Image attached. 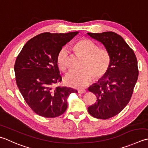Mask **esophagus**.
Segmentation results:
<instances>
[{
	"mask_svg": "<svg viewBox=\"0 0 148 148\" xmlns=\"http://www.w3.org/2000/svg\"><path fill=\"white\" fill-rule=\"evenodd\" d=\"M85 92H86V90L85 89H81L78 90V93L79 94H84L85 93Z\"/></svg>",
	"mask_w": 148,
	"mask_h": 148,
	"instance_id": "obj_1",
	"label": "esophagus"
}]
</instances>
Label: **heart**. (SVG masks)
Listing matches in <instances>:
<instances>
[{
    "instance_id": "1",
    "label": "heart",
    "mask_w": 148,
    "mask_h": 148,
    "mask_svg": "<svg viewBox=\"0 0 148 148\" xmlns=\"http://www.w3.org/2000/svg\"><path fill=\"white\" fill-rule=\"evenodd\" d=\"M76 53L85 58L82 71H70L65 74L64 82L66 85L76 88H83L92 81V77L99 79L108 71L110 65V56L105 49H101L92 40L84 38L74 45ZM69 53L62 48L57 55L56 63L59 69L65 71L68 65Z\"/></svg>"
}]
</instances>
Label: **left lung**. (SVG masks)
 Wrapping results in <instances>:
<instances>
[{"label": "left lung", "instance_id": "obj_1", "mask_svg": "<svg viewBox=\"0 0 148 148\" xmlns=\"http://www.w3.org/2000/svg\"><path fill=\"white\" fill-rule=\"evenodd\" d=\"M87 35L102 43L110 56L108 71L88 88L97 97V102L88 108V113L107 119L120 113L131 99L138 76L137 58L123 38L114 32Z\"/></svg>", "mask_w": 148, "mask_h": 148}]
</instances>
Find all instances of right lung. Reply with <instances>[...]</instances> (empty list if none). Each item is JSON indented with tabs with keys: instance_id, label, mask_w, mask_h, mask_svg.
<instances>
[{
	"instance_id": "add662e5",
	"label": "right lung",
	"mask_w": 148,
	"mask_h": 148,
	"mask_svg": "<svg viewBox=\"0 0 148 148\" xmlns=\"http://www.w3.org/2000/svg\"><path fill=\"white\" fill-rule=\"evenodd\" d=\"M78 33L40 34L25 43L16 58L14 66L16 85L25 102L40 116L53 118L63 114L69 95L77 92L70 87L54 86L62 79L57 55Z\"/></svg>"
}]
</instances>
